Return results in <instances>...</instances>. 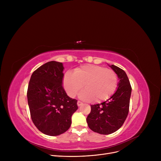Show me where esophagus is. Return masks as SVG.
<instances>
[{
    "instance_id": "34e87169",
    "label": "esophagus",
    "mask_w": 161,
    "mask_h": 161,
    "mask_svg": "<svg viewBox=\"0 0 161 161\" xmlns=\"http://www.w3.org/2000/svg\"><path fill=\"white\" fill-rule=\"evenodd\" d=\"M82 104V103L81 101H78V102H77V105H78V106H80Z\"/></svg>"
}]
</instances>
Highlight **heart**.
Returning <instances> with one entry per match:
<instances>
[{"mask_svg":"<svg viewBox=\"0 0 161 161\" xmlns=\"http://www.w3.org/2000/svg\"><path fill=\"white\" fill-rule=\"evenodd\" d=\"M67 94L74 97L83 85L79 97L85 101H105L114 93L118 86L115 73L105 67L86 64L77 68L74 72H67L63 79Z\"/></svg>","mask_w":161,"mask_h":161,"instance_id":"obj_1","label":"heart"}]
</instances>
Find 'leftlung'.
<instances>
[{
  "label": "left lung",
  "instance_id": "left-lung-1",
  "mask_svg": "<svg viewBox=\"0 0 161 161\" xmlns=\"http://www.w3.org/2000/svg\"><path fill=\"white\" fill-rule=\"evenodd\" d=\"M109 66L118 75V89L107 101L91 105V113L86 118V122L91 130L105 135L115 132L124 124L128 114L131 92L125 71L113 64Z\"/></svg>",
  "mask_w": 161,
  "mask_h": 161
}]
</instances>
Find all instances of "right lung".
I'll use <instances>...</instances> for the list:
<instances>
[{
    "instance_id": "obj_1",
    "label": "right lung",
    "mask_w": 161,
    "mask_h": 161,
    "mask_svg": "<svg viewBox=\"0 0 161 161\" xmlns=\"http://www.w3.org/2000/svg\"><path fill=\"white\" fill-rule=\"evenodd\" d=\"M64 66L51 61L33 72L29 82L27 101L31 118L43 134L55 136L64 133L77 110V100L67 95L62 86Z\"/></svg>"
}]
</instances>
